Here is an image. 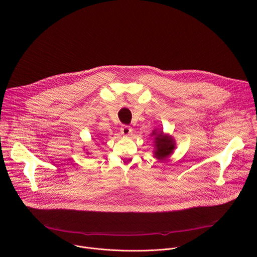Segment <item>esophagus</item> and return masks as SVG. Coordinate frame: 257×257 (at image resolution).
<instances>
[{
    "label": "esophagus",
    "mask_w": 257,
    "mask_h": 257,
    "mask_svg": "<svg viewBox=\"0 0 257 257\" xmlns=\"http://www.w3.org/2000/svg\"><path fill=\"white\" fill-rule=\"evenodd\" d=\"M131 132H132V129H131L129 126H123V127L121 128V133H122L123 135H125V136L130 135Z\"/></svg>",
    "instance_id": "34e87169"
}]
</instances>
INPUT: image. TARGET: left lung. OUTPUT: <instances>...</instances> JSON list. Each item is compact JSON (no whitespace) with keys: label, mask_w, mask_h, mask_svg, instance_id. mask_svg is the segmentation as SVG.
<instances>
[{"label":"left lung","mask_w":257,"mask_h":257,"mask_svg":"<svg viewBox=\"0 0 257 257\" xmlns=\"http://www.w3.org/2000/svg\"><path fill=\"white\" fill-rule=\"evenodd\" d=\"M152 136H154V142H155V158L158 160H165L169 156H171L175 149V140L172 136H169L168 134H164L163 131L157 132V129L153 131Z\"/></svg>","instance_id":"obj_1"}]
</instances>
